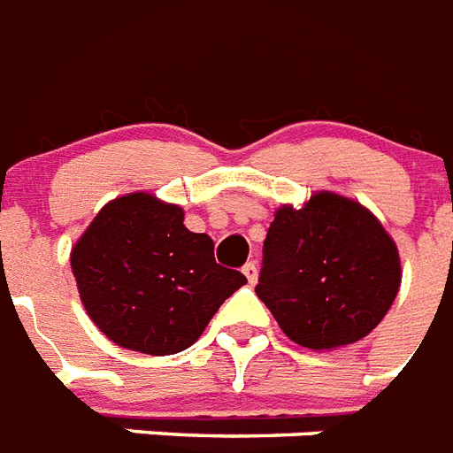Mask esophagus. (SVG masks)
Masks as SVG:
<instances>
[{"label":"esophagus","instance_id":"34e87169","mask_svg":"<svg viewBox=\"0 0 453 453\" xmlns=\"http://www.w3.org/2000/svg\"><path fill=\"white\" fill-rule=\"evenodd\" d=\"M242 273L247 275V280H249V284H251V287L258 282V268H256V263H247V265L242 268Z\"/></svg>","mask_w":453,"mask_h":453}]
</instances>
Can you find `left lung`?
Returning <instances> with one entry per match:
<instances>
[{"label":"left lung","mask_w":453,"mask_h":453,"mask_svg":"<svg viewBox=\"0 0 453 453\" xmlns=\"http://www.w3.org/2000/svg\"><path fill=\"white\" fill-rule=\"evenodd\" d=\"M400 282V251L380 220L322 190L275 211L256 294L294 343L336 350L379 326Z\"/></svg>","instance_id":"8db88e82"}]
</instances>
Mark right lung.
<instances>
[{
  "label": "right lung",
  "mask_w": 453,
  "mask_h": 453,
  "mask_svg": "<svg viewBox=\"0 0 453 453\" xmlns=\"http://www.w3.org/2000/svg\"><path fill=\"white\" fill-rule=\"evenodd\" d=\"M178 204L129 192L96 213L70 251L81 305L127 350L190 348L247 277L213 258V240L190 233Z\"/></svg>",
  "instance_id": "1"
}]
</instances>
